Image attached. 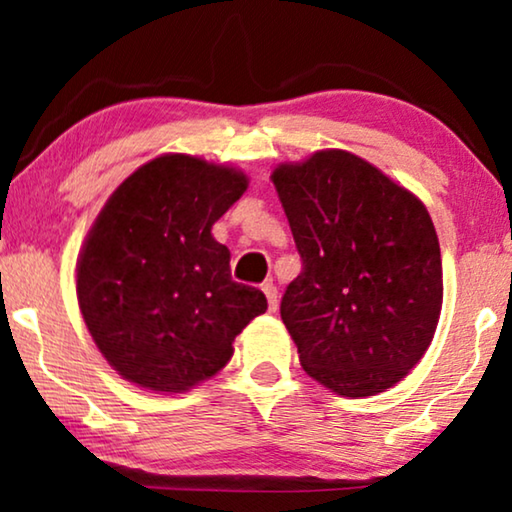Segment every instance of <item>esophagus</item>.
<instances>
[{
	"label": "esophagus",
	"mask_w": 512,
	"mask_h": 512,
	"mask_svg": "<svg viewBox=\"0 0 512 512\" xmlns=\"http://www.w3.org/2000/svg\"><path fill=\"white\" fill-rule=\"evenodd\" d=\"M263 293H265V298H268L270 312H277V286L272 284V282H265L263 284Z\"/></svg>",
	"instance_id": "obj_1"
}]
</instances>
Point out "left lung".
Instances as JSON below:
<instances>
[{"mask_svg": "<svg viewBox=\"0 0 512 512\" xmlns=\"http://www.w3.org/2000/svg\"><path fill=\"white\" fill-rule=\"evenodd\" d=\"M272 184L303 261L279 307L300 366L340 396L382 394L422 359L443 307L424 202L342 149L279 165Z\"/></svg>", "mask_w": 512, "mask_h": 512, "instance_id": "1", "label": "left lung"}]
</instances>
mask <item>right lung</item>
I'll list each match as a JSON object with an SVG mask.
<instances>
[{
	"label": "right lung",
	"mask_w": 512,
	"mask_h": 512,
	"mask_svg": "<svg viewBox=\"0 0 512 512\" xmlns=\"http://www.w3.org/2000/svg\"><path fill=\"white\" fill-rule=\"evenodd\" d=\"M228 165L165 153L111 193L76 263V298L109 366L137 387L181 394L219 373L233 340L268 310L230 277L212 226L247 191Z\"/></svg>",
	"instance_id": "add662e5"
}]
</instances>
